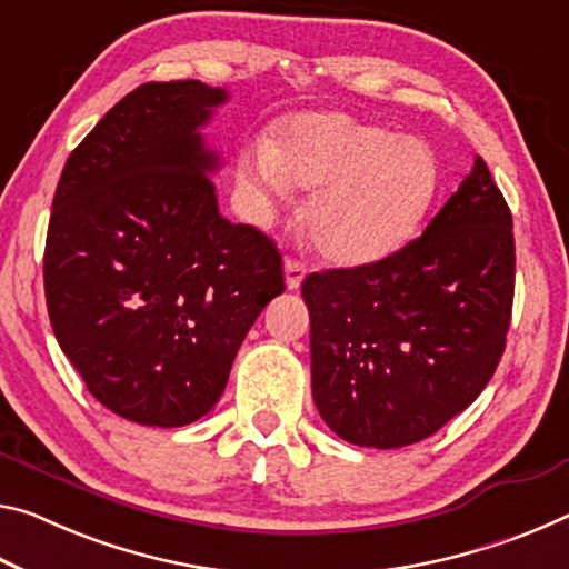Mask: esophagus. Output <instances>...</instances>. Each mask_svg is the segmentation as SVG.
<instances>
[{"label":"esophagus","instance_id":"34e87169","mask_svg":"<svg viewBox=\"0 0 569 569\" xmlns=\"http://www.w3.org/2000/svg\"><path fill=\"white\" fill-rule=\"evenodd\" d=\"M283 273H286V288L288 291H296L301 286L303 276H306V266L299 258H286L283 263Z\"/></svg>","mask_w":569,"mask_h":569}]
</instances>
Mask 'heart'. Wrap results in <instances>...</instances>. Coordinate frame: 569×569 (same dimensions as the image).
I'll return each instance as SVG.
<instances>
[{
  "instance_id": "b5f03b06",
  "label": "heart",
  "mask_w": 569,
  "mask_h": 569,
  "mask_svg": "<svg viewBox=\"0 0 569 569\" xmlns=\"http://www.w3.org/2000/svg\"><path fill=\"white\" fill-rule=\"evenodd\" d=\"M238 179L252 210L268 218L313 189L306 207L311 242L329 263H377L418 232L438 194L432 149L347 113H303L238 161Z\"/></svg>"
}]
</instances>
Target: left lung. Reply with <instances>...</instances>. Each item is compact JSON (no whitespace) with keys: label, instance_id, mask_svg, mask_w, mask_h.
Returning <instances> with one entry per match:
<instances>
[{"label":"left lung","instance_id":"1","mask_svg":"<svg viewBox=\"0 0 569 569\" xmlns=\"http://www.w3.org/2000/svg\"><path fill=\"white\" fill-rule=\"evenodd\" d=\"M511 212L481 157L420 238L311 273V392L347 443L402 448L466 410L496 372L513 301Z\"/></svg>","mask_w":569,"mask_h":569}]
</instances>
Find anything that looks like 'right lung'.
Here are the masks:
<instances>
[{
    "label": "right lung",
    "instance_id": "right-lung-1",
    "mask_svg": "<svg viewBox=\"0 0 569 569\" xmlns=\"http://www.w3.org/2000/svg\"><path fill=\"white\" fill-rule=\"evenodd\" d=\"M228 90L143 83L68 157L44 242V299L88 392L139 426L214 408L252 321L283 293L281 252L218 210L200 129Z\"/></svg>",
    "mask_w": 569,
    "mask_h": 569
}]
</instances>
